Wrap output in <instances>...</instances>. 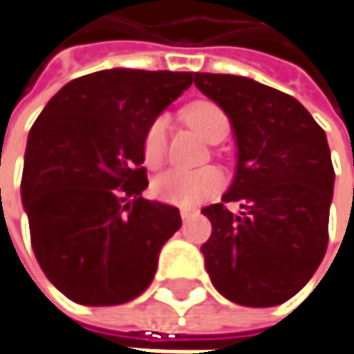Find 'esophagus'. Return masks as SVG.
I'll return each instance as SVG.
<instances>
[{
  "mask_svg": "<svg viewBox=\"0 0 354 354\" xmlns=\"http://www.w3.org/2000/svg\"><path fill=\"white\" fill-rule=\"evenodd\" d=\"M196 214H198L196 210H188V208H182V210H180V216H182L184 222H186V220H190L192 216H196Z\"/></svg>",
  "mask_w": 354,
  "mask_h": 354,
  "instance_id": "1",
  "label": "esophagus"
}]
</instances>
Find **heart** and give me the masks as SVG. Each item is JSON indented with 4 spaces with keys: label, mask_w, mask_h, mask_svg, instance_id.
Masks as SVG:
<instances>
[{
    "label": "heart",
    "mask_w": 354,
    "mask_h": 354,
    "mask_svg": "<svg viewBox=\"0 0 354 354\" xmlns=\"http://www.w3.org/2000/svg\"><path fill=\"white\" fill-rule=\"evenodd\" d=\"M186 118L206 140H212L220 128L228 126V120L218 106L210 102H196L186 110ZM166 148V120L156 118L144 138V158L148 164H158L164 156ZM224 186V176L216 166H200V168H184L172 166L160 172L152 190L158 200L176 204V206H192L206 198L214 196Z\"/></svg>",
    "instance_id": "obj_1"
}]
</instances>
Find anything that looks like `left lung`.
Listing matches in <instances>:
<instances>
[{"label":"left lung","mask_w":354,"mask_h":354,"mask_svg":"<svg viewBox=\"0 0 354 354\" xmlns=\"http://www.w3.org/2000/svg\"><path fill=\"white\" fill-rule=\"evenodd\" d=\"M196 88L228 115L236 172L220 204L202 208L212 234L202 244L214 288L242 306L295 297L328 242L335 170L326 134L292 95L230 73H194ZM240 201L232 215L223 204Z\"/></svg>","instance_id":"obj_1"}]
</instances>
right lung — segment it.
Instances as JSON below:
<instances>
[{"mask_svg":"<svg viewBox=\"0 0 354 354\" xmlns=\"http://www.w3.org/2000/svg\"><path fill=\"white\" fill-rule=\"evenodd\" d=\"M192 72L102 70L46 104L28 136L21 202L35 259L70 301L122 304L154 279L182 224L178 208L142 198L144 138Z\"/></svg>","mask_w":354,"mask_h":354,"instance_id":"1","label":"right lung"}]
</instances>
